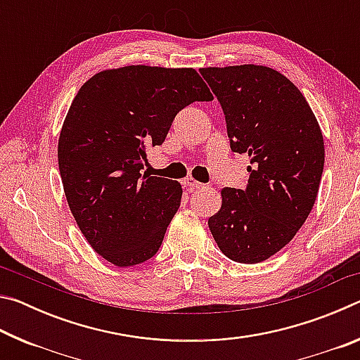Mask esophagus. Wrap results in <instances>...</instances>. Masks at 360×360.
Segmentation results:
<instances>
[{"label": "esophagus", "instance_id": "obj_1", "mask_svg": "<svg viewBox=\"0 0 360 360\" xmlns=\"http://www.w3.org/2000/svg\"><path fill=\"white\" fill-rule=\"evenodd\" d=\"M184 184H186V187L188 188V191H195V188H200V187L203 186L202 182H198L197 179H193V178H186L184 179Z\"/></svg>", "mask_w": 360, "mask_h": 360}]
</instances>
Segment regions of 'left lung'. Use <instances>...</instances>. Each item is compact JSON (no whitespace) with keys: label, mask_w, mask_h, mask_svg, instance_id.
I'll list each match as a JSON object with an SVG mask.
<instances>
[{"label":"left lung","mask_w":360,"mask_h":360,"mask_svg":"<svg viewBox=\"0 0 360 360\" xmlns=\"http://www.w3.org/2000/svg\"><path fill=\"white\" fill-rule=\"evenodd\" d=\"M200 72L224 109L231 150L251 160L245 191H221L210 230L229 259L259 264L281 251L311 212L324 138L308 101L279 71L236 65Z\"/></svg>","instance_id":"8db88e82"}]
</instances>
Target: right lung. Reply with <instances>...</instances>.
I'll return each instance as SVG.
<instances>
[{
  "instance_id": "obj_1",
  "label": "right lung",
  "mask_w": 360,
  "mask_h": 360,
  "mask_svg": "<svg viewBox=\"0 0 360 360\" xmlns=\"http://www.w3.org/2000/svg\"><path fill=\"white\" fill-rule=\"evenodd\" d=\"M193 68L130 65L96 72L72 100L58 138L68 206L89 245L115 266L149 260L178 211V181L141 173L174 115L211 101Z\"/></svg>"
}]
</instances>
